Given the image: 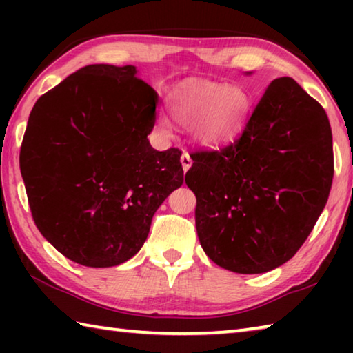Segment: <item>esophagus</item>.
<instances>
[{"label":"esophagus","instance_id":"1","mask_svg":"<svg viewBox=\"0 0 353 353\" xmlns=\"http://www.w3.org/2000/svg\"><path fill=\"white\" fill-rule=\"evenodd\" d=\"M181 163H182V170H183V172H187V171L191 168V165H193V160H191V157H190V154H188V152H183V154H182V157H181Z\"/></svg>","mask_w":353,"mask_h":353}]
</instances>
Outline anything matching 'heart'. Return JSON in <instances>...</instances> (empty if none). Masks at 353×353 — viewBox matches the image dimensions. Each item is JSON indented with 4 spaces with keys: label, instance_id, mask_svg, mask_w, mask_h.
Returning <instances> with one entry per match:
<instances>
[{
    "label": "heart",
    "instance_id": "b5f03b06",
    "mask_svg": "<svg viewBox=\"0 0 353 353\" xmlns=\"http://www.w3.org/2000/svg\"><path fill=\"white\" fill-rule=\"evenodd\" d=\"M252 98L240 85L191 79L174 88L170 109L179 126L207 149L230 146L248 126Z\"/></svg>",
    "mask_w": 353,
    "mask_h": 353
}]
</instances>
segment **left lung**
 I'll return each instance as SVG.
<instances>
[{"instance_id":"8db88e82","label":"left lung","mask_w":353,"mask_h":353,"mask_svg":"<svg viewBox=\"0 0 353 353\" xmlns=\"http://www.w3.org/2000/svg\"><path fill=\"white\" fill-rule=\"evenodd\" d=\"M191 159L185 182L198 199L196 230L204 252L227 271L268 272L294 256L327 204L330 123L294 79L280 77L240 139Z\"/></svg>"}]
</instances>
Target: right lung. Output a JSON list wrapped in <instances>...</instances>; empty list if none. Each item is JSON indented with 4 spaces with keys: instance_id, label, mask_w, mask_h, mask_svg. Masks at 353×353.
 Listing matches in <instances>:
<instances>
[{
    "instance_id": "obj_1",
    "label": "right lung",
    "mask_w": 353,
    "mask_h": 353,
    "mask_svg": "<svg viewBox=\"0 0 353 353\" xmlns=\"http://www.w3.org/2000/svg\"><path fill=\"white\" fill-rule=\"evenodd\" d=\"M159 94L134 65H87L37 99L20 170L35 225L88 268L121 265L145 244L154 213L183 183L179 149L148 140Z\"/></svg>"
}]
</instances>
